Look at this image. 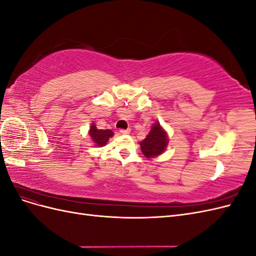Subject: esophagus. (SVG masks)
<instances>
[{"label": "esophagus", "instance_id": "1", "mask_svg": "<svg viewBox=\"0 0 256 256\" xmlns=\"http://www.w3.org/2000/svg\"><path fill=\"white\" fill-rule=\"evenodd\" d=\"M120 134H130V129H120Z\"/></svg>", "mask_w": 256, "mask_h": 256}]
</instances>
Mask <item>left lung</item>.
Segmentation results:
<instances>
[{
	"mask_svg": "<svg viewBox=\"0 0 256 256\" xmlns=\"http://www.w3.org/2000/svg\"><path fill=\"white\" fill-rule=\"evenodd\" d=\"M168 143L166 131L157 122L152 126L150 134L140 142L141 150L146 158H154L164 152Z\"/></svg>",
	"mask_w": 256,
	"mask_h": 256,
	"instance_id": "left-lung-1",
	"label": "left lung"
}]
</instances>
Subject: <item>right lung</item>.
Listing matches in <instances>:
<instances>
[{"label": "right lung", "instance_id": "add662e5", "mask_svg": "<svg viewBox=\"0 0 256 256\" xmlns=\"http://www.w3.org/2000/svg\"><path fill=\"white\" fill-rule=\"evenodd\" d=\"M88 134L92 143H94L95 146L97 147L104 146L108 143V141H109V138L114 134L113 131L110 129H106V130L97 129L95 124H92Z\"/></svg>", "mask_w": 256, "mask_h": 256}]
</instances>
